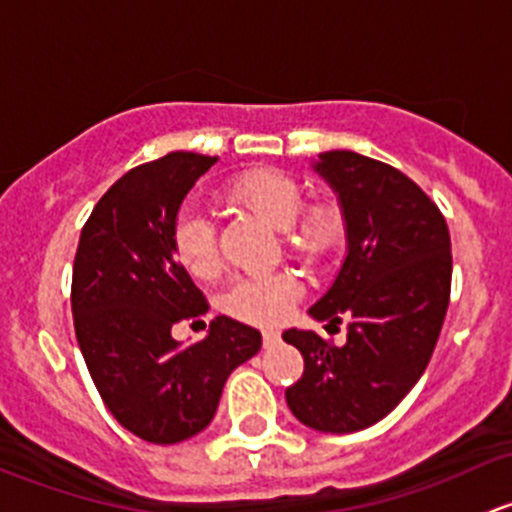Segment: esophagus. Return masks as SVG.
I'll use <instances>...</instances> for the list:
<instances>
[{
    "instance_id": "obj_1",
    "label": "esophagus",
    "mask_w": 512,
    "mask_h": 512,
    "mask_svg": "<svg viewBox=\"0 0 512 512\" xmlns=\"http://www.w3.org/2000/svg\"><path fill=\"white\" fill-rule=\"evenodd\" d=\"M277 342H280V332H277V329H265V332H262V344H265V347H272V344Z\"/></svg>"
}]
</instances>
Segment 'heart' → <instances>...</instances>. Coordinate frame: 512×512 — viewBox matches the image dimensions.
<instances>
[{
  "label": "heart",
  "instance_id": "1",
  "mask_svg": "<svg viewBox=\"0 0 512 512\" xmlns=\"http://www.w3.org/2000/svg\"><path fill=\"white\" fill-rule=\"evenodd\" d=\"M225 198L270 225L285 230L287 247L297 260L319 262L339 250L347 237V215L334 195L302 200V185L287 170L255 165L232 175L225 183ZM170 250L188 275L210 280L218 275L220 257L213 225L193 213H183L170 230ZM299 280L289 272L252 277L227 292L225 309L250 324H277L297 302Z\"/></svg>",
  "mask_w": 512,
  "mask_h": 512
}]
</instances>
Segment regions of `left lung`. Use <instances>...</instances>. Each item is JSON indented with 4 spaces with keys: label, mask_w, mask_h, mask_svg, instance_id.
I'll return each mask as SVG.
<instances>
[{
    "label": "left lung",
    "mask_w": 512,
    "mask_h": 512,
    "mask_svg": "<svg viewBox=\"0 0 512 512\" xmlns=\"http://www.w3.org/2000/svg\"><path fill=\"white\" fill-rule=\"evenodd\" d=\"M317 170L342 200L349 252L309 312L349 317V334L344 347L302 329L282 334L304 356L285 399L304 426L354 433L391 414L431 361L451 299V235L438 205L394 165L327 151Z\"/></svg>",
    "instance_id": "left-lung-1"
}]
</instances>
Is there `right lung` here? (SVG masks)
Returning <instances> with one entry per match:
<instances>
[{"label":"right lung","mask_w":512,"mask_h":512,"mask_svg":"<svg viewBox=\"0 0 512 512\" xmlns=\"http://www.w3.org/2000/svg\"><path fill=\"white\" fill-rule=\"evenodd\" d=\"M218 158L173 151L136 165L91 210L74 257L71 312L89 374L126 431L178 443L213 421L235 366L260 352L257 329L227 317L180 347L170 329L210 309L170 250L195 180Z\"/></svg>","instance_id":"obj_1"}]
</instances>
